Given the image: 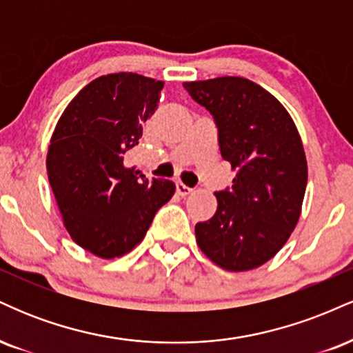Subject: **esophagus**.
<instances>
[{"label":"esophagus","instance_id":"1","mask_svg":"<svg viewBox=\"0 0 353 353\" xmlns=\"http://www.w3.org/2000/svg\"><path fill=\"white\" fill-rule=\"evenodd\" d=\"M176 188H177V194H179V196H182V197L189 196V194L194 192V189H190L189 185L184 184V182H177Z\"/></svg>","mask_w":353,"mask_h":353}]
</instances>
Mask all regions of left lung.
I'll return each instance as SVG.
<instances>
[{"label":"left lung","instance_id":"8db88e82","mask_svg":"<svg viewBox=\"0 0 353 353\" xmlns=\"http://www.w3.org/2000/svg\"><path fill=\"white\" fill-rule=\"evenodd\" d=\"M184 88L214 116L221 154L236 171L230 190L216 192L212 219L196 224L197 245L229 272L257 269L285 245L302 212L307 159L297 125L281 101L245 78Z\"/></svg>","mask_w":353,"mask_h":353}]
</instances>
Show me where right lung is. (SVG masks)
I'll list each match as a JSON object with an SVG mask.
<instances>
[{
  "instance_id": "add662e5",
  "label": "right lung",
  "mask_w": 353,
  "mask_h": 353,
  "mask_svg": "<svg viewBox=\"0 0 353 353\" xmlns=\"http://www.w3.org/2000/svg\"><path fill=\"white\" fill-rule=\"evenodd\" d=\"M163 88L136 72L99 76L68 104L51 136L46 171L63 225L96 257L131 252L174 196L172 181H139L134 168L123 165Z\"/></svg>"
}]
</instances>
